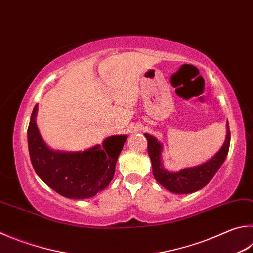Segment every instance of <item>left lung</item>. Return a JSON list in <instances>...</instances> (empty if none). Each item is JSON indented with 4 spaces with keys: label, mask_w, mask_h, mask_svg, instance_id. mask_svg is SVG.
I'll return each instance as SVG.
<instances>
[{
    "label": "left lung",
    "mask_w": 253,
    "mask_h": 253,
    "mask_svg": "<svg viewBox=\"0 0 253 253\" xmlns=\"http://www.w3.org/2000/svg\"><path fill=\"white\" fill-rule=\"evenodd\" d=\"M148 141V155L153 165V173L156 180L167 190L173 194H191L198 191L208 183L221 167L227 158L229 146H230V130L227 121V136L221 148L212 158L204 164L194 167L183 168L179 171H169L164 168L162 162L163 145L149 134H144Z\"/></svg>",
    "instance_id": "obj_1"
}]
</instances>
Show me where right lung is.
Segmentation results:
<instances>
[{"instance_id": "obj_1", "label": "right lung", "mask_w": 253, "mask_h": 253, "mask_svg": "<svg viewBox=\"0 0 253 253\" xmlns=\"http://www.w3.org/2000/svg\"><path fill=\"white\" fill-rule=\"evenodd\" d=\"M36 104L27 129L31 163L36 174L57 194L86 199L104 190L112 181L118 156L127 135H114L84 151L54 150L40 134Z\"/></svg>"}]
</instances>
